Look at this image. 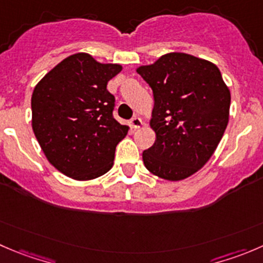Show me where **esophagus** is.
I'll return each instance as SVG.
<instances>
[{
  "label": "esophagus",
  "instance_id": "1",
  "mask_svg": "<svg viewBox=\"0 0 263 263\" xmlns=\"http://www.w3.org/2000/svg\"><path fill=\"white\" fill-rule=\"evenodd\" d=\"M142 121H141V118H139V117H134V118L131 119V121H129V126L132 127V128H140V127L142 126Z\"/></svg>",
  "mask_w": 263,
  "mask_h": 263
}]
</instances>
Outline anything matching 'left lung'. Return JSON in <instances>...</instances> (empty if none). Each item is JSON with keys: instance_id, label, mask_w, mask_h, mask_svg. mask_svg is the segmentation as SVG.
Instances as JSON below:
<instances>
[{"instance_id": "left-lung-1", "label": "left lung", "mask_w": 263, "mask_h": 263, "mask_svg": "<svg viewBox=\"0 0 263 263\" xmlns=\"http://www.w3.org/2000/svg\"><path fill=\"white\" fill-rule=\"evenodd\" d=\"M150 86L155 142L142 160L153 175L178 181L208 162L229 122L230 91L211 61L182 52L165 53L137 68Z\"/></svg>"}]
</instances>
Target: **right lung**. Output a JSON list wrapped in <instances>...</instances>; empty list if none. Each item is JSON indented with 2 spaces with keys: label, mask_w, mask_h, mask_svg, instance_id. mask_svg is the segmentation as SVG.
<instances>
[{
  "label": "right lung",
  "mask_w": 263,
  "mask_h": 263,
  "mask_svg": "<svg viewBox=\"0 0 263 263\" xmlns=\"http://www.w3.org/2000/svg\"><path fill=\"white\" fill-rule=\"evenodd\" d=\"M119 64L98 63L85 52L64 59L34 87L32 127L48 162L74 180H92L113 167L128 127L113 117L116 98L106 85Z\"/></svg>",
  "instance_id": "1"
}]
</instances>
